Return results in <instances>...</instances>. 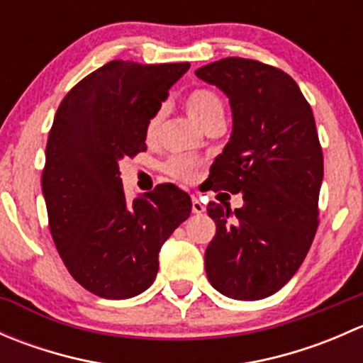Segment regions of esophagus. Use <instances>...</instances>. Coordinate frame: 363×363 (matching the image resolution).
Here are the masks:
<instances>
[{"label": "esophagus", "instance_id": "esophagus-1", "mask_svg": "<svg viewBox=\"0 0 363 363\" xmlns=\"http://www.w3.org/2000/svg\"><path fill=\"white\" fill-rule=\"evenodd\" d=\"M191 211H193V214H202V212L205 211V205L200 202L196 196H193V200H191Z\"/></svg>", "mask_w": 363, "mask_h": 363}]
</instances>
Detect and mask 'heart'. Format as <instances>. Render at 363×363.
<instances>
[{
  "label": "heart",
  "mask_w": 363,
  "mask_h": 363,
  "mask_svg": "<svg viewBox=\"0 0 363 363\" xmlns=\"http://www.w3.org/2000/svg\"><path fill=\"white\" fill-rule=\"evenodd\" d=\"M184 107L189 116H191V119L202 128L214 123V121L225 119V101L211 87H196V89L189 91L184 98ZM160 121L161 111L152 113L151 119L145 124V135H147V138L155 137L156 131H158ZM199 161L188 158V156H172L164 163V172L170 177L184 182L193 181L196 177V174H199Z\"/></svg>",
  "instance_id": "1"
}]
</instances>
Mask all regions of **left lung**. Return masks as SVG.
<instances>
[{
	"label": "left lung",
	"instance_id": "1",
	"mask_svg": "<svg viewBox=\"0 0 363 363\" xmlns=\"http://www.w3.org/2000/svg\"><path fill=\"white\" fill-rule=\"evenodd\" d=\"M196 77L230 98L233 131L211 167L212 191L242 193L244 205L208 202L216 235L205 272L219 294L259 300L302 265L318 230L323 152L313 111L283 69L225 57Z\"/></svg>",
	"mask_w": 363,
	"mask_h": 363
}]
</instances>
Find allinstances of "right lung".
<instances>
[{"mask_svg":"<svg viewBox=\"0 0 363 363\" xmlns=\"http://www.w3.org/2000/svg\"><path fill=\"white\" fill-rule=\"evenodd\" d=\"M189 63L111 61L61 101L42 172L49 228L73 279L101 298H131L158 274L164 240L189 218L174 184L128 202L119 161L145 151V124Z\"/></svg>","mask_w":363,"mask_h":363,"instance_id":"obj_1","label":"right lung"}]
</instances>
